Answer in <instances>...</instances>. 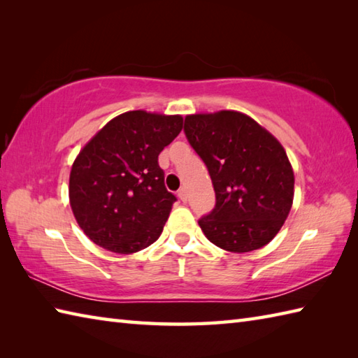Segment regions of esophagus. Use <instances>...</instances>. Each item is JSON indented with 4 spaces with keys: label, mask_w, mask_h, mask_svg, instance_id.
<instances>
[{
    "label": "esophagus",
    "mask_w": 358,
    "mask_h": 358,
    "mask_svg": "<svg viewBox=\"0 0 358 358\" xmlns=\"http://www.w3.org/2000/svg\"><path fill=\"white\" fill-rule=\"evenodd\" d=\"M178 199H180L181 201H183V203L187 201V192H186L185 187H181L180 191H178Z\"/></svg>",
    "instance_id": "obj_1"
}]
</instances>
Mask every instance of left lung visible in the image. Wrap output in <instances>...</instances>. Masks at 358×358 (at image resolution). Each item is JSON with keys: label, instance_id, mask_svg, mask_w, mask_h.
Wrapping results in <instances>:
<instances>
[{"label": "left lung", "instance_id": "8db88e82", "mask_svg": "<svg viewBox=\"0 0 358 358\" xmlns=\"http://www.w3.org/2000/svg\"><path fill=\"white\" fill-rule=\"evenodd\" d=\"M185 134L215 191V208L199 220L206 238L238 254L268 245L294 200V171L280 141L235 110L187 115Z\"/></svg>", "mask_w": 358, "mask_h": 358}]
</instances>
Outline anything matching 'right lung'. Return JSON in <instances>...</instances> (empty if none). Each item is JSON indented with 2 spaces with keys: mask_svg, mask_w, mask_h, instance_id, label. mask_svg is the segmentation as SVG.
Wrapping results in <instances>:
<instances>
[{
  "mask_svg": "<svg viewBox=\"0 0 358 358\" xmlns=\"http://www.w3.org/2000/svg\"><path fill=\"white\" fill-rule=\"evenodd\" d=\"M183 117L131 110L110 120L75 158L69 200L75 220L95 245L134 254L163 232L175 195L164 186L158 155Z\"/></svg>",
  "mask_w": 358,
  "mask_h": 358,
  "instance_id": "right-lung-1",
  "label": "right lung"
}]
</instances>
